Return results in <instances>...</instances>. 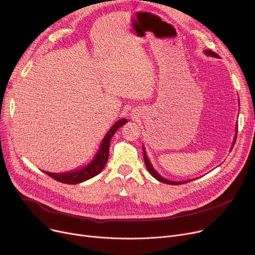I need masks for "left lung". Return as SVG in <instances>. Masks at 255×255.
<instances>
[{"label":"left lung","instance_id":"left-lung-1","mask_svg":"<svg viewBox=\"0 0 255 255\" xmlns=\"http://www.w3.org/2000/svg\"><path fill=\"white\" fill-rule=\"evenodd\" d=\"M205 54H207V55H210V56H213V57H219V55L215 53V52H212V51H210V50H206L205 51ZM236 138H237V135L235 136V140H234V143H233V146H234V144H235V142H236ZM143 154H144V161H145V164H146V167H147V169H148V171L153 175V177L156 179V180H158L159 182H161V183H165V184H169V185H182V184H186V183H188L189 181H187V182H172V181H168V180H165V179H163L162 177H160V175L156 172V170L153 168V166L151 165V163L149 162V160H148V157H147V154H146V152H145V149L143 148Z\"/></svg>","mask_w":255,"mask_h":255}]
</instances>
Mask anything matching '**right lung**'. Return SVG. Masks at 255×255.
Here are the masks:
<instances>
[{
  "instance_id": "1",
  "label": "right lung",
  "mask_w": 255,
  "mask_h": 255,
  "mask_svg": "<svg viewBox=\"0 0 255 255\" xmlns=\"http://www.w3.org/2000/svg\"><path fill=\"white\" fill-rule=\"evenodd\" d=\"M127 123H128L127 120H121L110 128V130L104 138L101 144V147L96 155V157L88 166L82 169H78L71 172H65V173H52L48 171H44V172L48 174L49 177L56 180L57 182H60L63 184H69V185L82 183L95 177V175H97L98 173H100L102 171L105 164L107 163L108 156H109V146H110L112 135L117 129H119L121 127H123L124 125H126Z\"/></svg>"
}]
</instances>
